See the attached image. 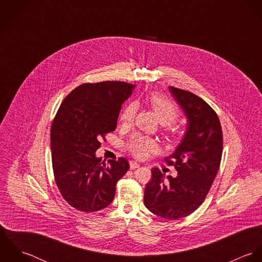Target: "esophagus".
I'll return each instance as SVG.
<instances>
[{"instance_id": "obj_1", "label": "esophagus", "mask_w": 262, "mask_h": 262, "mask_svg": "<svg viewBox=\"0 0 262 262\" xmlns=\"http://www.w3.org/2000/svg\"><path fill=\"white\" fill-rule=\"evenodd\" d=\"M129 164H130V168H131V169H135V168L139 167V163H137V162L134 161V160H131V161L129 162Z\"/></svg>"}]
</instances>
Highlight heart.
Instances as JSON below:
<instances>
[{
    "label": "heart",
    "mask_w": 262,
    "mask_h": 262,
    "mask_svg": "<svg viewBox=\"0 0 262 262\" xmlns=\"http://www.w3.org/2000/svg\"><path fill=\"white\" fill-rule=\"evenodd\" d=\"M151 108L156 114L158 121L162 125H169L173 123L180 116V111L178 107L165 97L152 94L148 98ZM137 105L135 103L128 104L120 114V122L123 126H130L136 116ZM128 150L137 158H144L148 155L149 152H152L157 148L156 143L148 137L142 135H134L129 142L127 143Z\"/></svg>",
    "instance_id": "obj_1"
}]
</instances>
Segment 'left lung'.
Wrapping results in <instances>:
<instances>
[{
	"label": "left lung",
	"mask_w": 262,
	"mask_h": 262,
	"mask_svg": "<svg viewBox=\"0 0 262 262\" xmlns=\"http://www.w3.org/2000/svg\"><path fill=\"white\" fill-rule=\"evenodd\" d=\"M170 94L187 119L184 138L165 158L178 176H165L152 168L144 190V204L151 213L178 220L193 213L204 202L220 167L223 135L216 112L194 94L169 86Z\"/></svg>",
	"instance_id": "obj_1"
}]
</instances>
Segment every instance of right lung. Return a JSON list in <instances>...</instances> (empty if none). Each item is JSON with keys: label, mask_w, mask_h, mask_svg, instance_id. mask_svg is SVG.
I'll return each mask as SVG.
<instances>
[{"label": "right lung", "mask_w": 262, "mask_h": 262, "mask_svg": "<svg viewBox=\"0 0 262 262\" xmlns=\"http://www.w3.org/2000/svg\"><path fill=\"white\" fill-rule=\"evenodd\" d=\"M135 85L124 81L82 83L62 101L51 125L54 180L63 199L76 210L96 212L114 200L117 182L128 161L96 156L101 138L113 132L122 104Z\"/></svg>", "instance_id": "right-lung-1"}]
</instances>
